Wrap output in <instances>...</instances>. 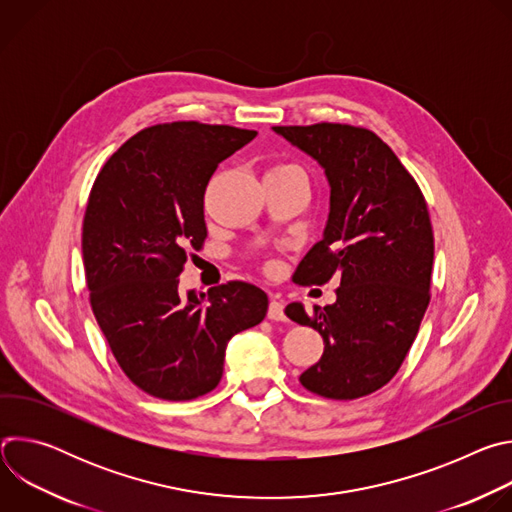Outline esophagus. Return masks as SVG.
<instances>
[{
	"mask_svg": "<svg viewBox=\"0 0 512 512\" xmlns=\"http://www.w3.org/2000/svg\"><path fill=\"white\" fill-rule=\"evenodd\" d=\"M267 318L275 320V322H283L285 320V312H283V302L277 298H271L269 308H267Z\"/></svg>",
	"mask_w": 512,
	"mask_h": 512,
	"instance_id": "1",
	"label": "esophagus"
}]
</instances>
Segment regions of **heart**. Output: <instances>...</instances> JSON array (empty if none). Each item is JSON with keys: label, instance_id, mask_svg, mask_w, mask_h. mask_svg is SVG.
Returning a JSON list of instances; mask_svg holds the SVG:
<instances>
[{"label": "heart", "instance_id": "1", "mask_svg": "<svg viewBox=\"0 0 512 512\" xmlns=\"http://www.w3.org/2000/svg\"><path fill=\"white\" fill-rule=\"evenodd\" d=\"M277 168H283V166H277Z\"/></svg>", "mask_w": 512, "mask_h": 512}]
</instances>
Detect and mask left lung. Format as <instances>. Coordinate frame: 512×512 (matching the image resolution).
<instances>
[{
	"label": "left lung",
	"instance_id": "1",
	"mask_svg": "<svg viewBox=\"0 0 512 512\" xmlns=\"http://www.w3.org/2000/svg\"><path fill=\"white\" fill-rule=\"evenodd\" d=\"M318 160L330 182L324 239L294 273L300 285L340 279L336 302L289 304L285 316L312 326L324 354L300 383L326 399L350 401L385 387L419 332L429 306L433 229L421 188L371 129L346 123L277 125Z\"/></svg>",
	"mask_w": 512,
	"mask_h": 512
}]
</instances>
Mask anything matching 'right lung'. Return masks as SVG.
I'll return each instance as SVG.
<instances>
[{
    "mask_svg": "<svg viewBox=\"0 0 512 512\" xmlns=\"http://www.w3.org/2000/svg\"><path fill=\"white\" fill-rule=\"evenodd\" d=\"M257 131L200 121L145 127L105 162L83 221L93 314L125 377L164 401L210 393L229 340L267 314L257 285L229 281L180 294L190 251L206 239L204 192Z\"/></svg>",
    "mask_w": 512,
    "mask_h": 512,
    "instance_id": "right-lung-1",
    "label": "right lung"
}]
</instances>
